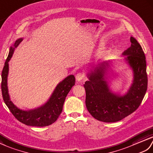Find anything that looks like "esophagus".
I'll return each instance as SVG.
<instances>
[{
    "label": "esophagus",
    "mask_w": 153,
    "mask_h": 153,
    "mask_svg": "<svg viewBox=\"0 0 153 153\" xmlns=\"http://www.w3.org/2000/svg\"><path fill=\"white\" fill-rule=\"evenodd\" d=\"M84 77H85V74H84V73L83 72H79L76 74V80L79 81V82H80V81L84 79Z\"/></svg>",
    "instance_id": "34e87169"
}]
</instances>
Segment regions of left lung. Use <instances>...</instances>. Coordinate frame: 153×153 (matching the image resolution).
<instances>
[{
  "mask_svg": "<svg viewBox=\"0 0 153 153\" xmlns=\"http://www.w3.org/2000/svg\"><path fill=\"white\" fill-rule=\"evenodd\" d=\"M130 42L131 46L123 55L127 56L126 60L133 69L134 81L125 96L113 94L109 90L103 77L104 63L88 74L89 80L84 85L86 105L91 116L98 120L105 123L121 120L137 110L145 96L148 83L145 56L136 39L131 36Z\"/></svg>",
  "mask_w": 153,
  "mask_h": 153,
  "instance_id": "obj_1",
  "label": "left lung"
}]
</instances>
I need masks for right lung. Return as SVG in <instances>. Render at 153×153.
<instances>
[{"label": "right lung", "instance_id": "add662e5", "mask_svg": "<svg viewBox=\"0 0 153 153\" xmlns=\"http://www.w3.org/2000/svg\"><path fill=\"white\" fill-rule=\"evenodd\" d=\"M22 40V39L17 40L14 44V48H10L8 57L3 67L1 82L2 97L10 112L20 123L30 126H46L55 123L58 118L62 112L65 97L71 88L75 84V78L73 75H70L59 83L48 102L42 107L27 111L19 109L10 101L7 86V77L8 62L11 59L15 48L19 45Z\"/></svg>", "mask_w": 153, "mask_h": 153}]
</instances>
